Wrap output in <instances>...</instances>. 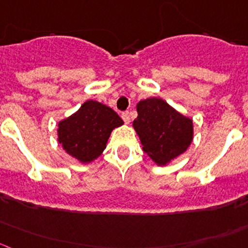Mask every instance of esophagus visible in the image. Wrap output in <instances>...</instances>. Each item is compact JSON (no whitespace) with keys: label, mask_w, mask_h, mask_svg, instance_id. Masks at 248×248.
<instances>
[{"label":"esophagus","mask_w":248,"mask_h":248,"mask_svg":"<svg viewBox=\"0 0 248 248\" xmlns=\"http://www.w3.org/2000/svg\"><path fill=\"white\" fill-rule=\"evenodd\" d=\"M122 118H123V120H124V123H125V124H129V123H130V115H129L128 112L122 113Z\"/></svg>","instance_id":"obj_1"}]
</instances>
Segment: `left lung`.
<instances>
[{
  "instance_id": "obj_1",
  "label": "left lung",
  "mask_w": 248,
  "mask_h": 248,
  "mask_svg": "<svg viewBox=\"0 0 248 248\" xmlns=\"http://www.w3.org/2000/svg\"><path fill=\"white\" fill-rule=\"evenodd\" d=\"M133 125L140 136L143 151L157 164L178 157L192 141V120L184 117L162 98L140 101Z\"/></svg>"
}]
</instances>
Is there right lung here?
Here are the masks:
<instances>
[{
    "label": "right lung",
    "mask_w": 248,
    "mask_h": 248,
    "mask_svg": "<svg viewBox=\"0 0 248 248\" xmlns=\"http://www.w3.org/2000/svg\"><path fill=\"white\" fill-rule=\"evenodd\" d=\"M122 124V118L112 108L86 101L77 113L60 122L58 141L72 157L89 163L102 153L112 130Z\"/></svg>",
    "instance_id": "obj_1"
}]
</instances>
